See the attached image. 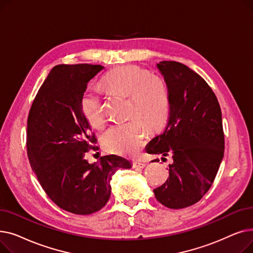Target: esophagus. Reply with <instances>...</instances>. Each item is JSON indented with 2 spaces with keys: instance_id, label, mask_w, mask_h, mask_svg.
<instances>
[{
  "instance_id": "1",
  "label": "esophagus",
  "mask_w": 253,
  "mask_h": 253,
  "mask_svg": "<svg viewBox=\"0 0 253 253\" xmlns=\"http://www.w3.org/2000/svg\"><path fill=\"white\" fill-rule=\"evenodd\" d=\"M145 163H143V162H139V161H135V162H133V168H144L145 167Z\"/></svg>"
}]
</instances>
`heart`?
Instances as JSON below:
<instances>
[{"mask_svg":"<svg viewBox=\"0 0 253 253\" xmlns=\"http://www.w3.org/2000/svg\"><path fill=\"white\" fill-rule=\"evenodd\" d=\"M101 87L110 93L130 97L129 122L113 125L102 136L106 150L125 156H135L147 138V128L155 131L165 123L169 111V93L160 77L135 65L119 66L106 73ZM81 110L94 128H102L105 115L102 98L97 91H86L81 98Z\"/></svg>","mask_w":253,"mask_h":253,"instance_id":"heart-1","label":"heart"}]
</instances>
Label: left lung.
I'll use <instances>...</instances> for the list:
<instances>
[{
    "label": "left lung",
    "instance_id": "1",
    "mask_svg": "<svg viewBox=\"0 0 253 253\" xmlns=\"http://www.w3.org/2000/svg\"><path fill=\"white\" fill-rule=\"evenodd\" d=\"M157 68L168 88L169 117L147 153L171 155L173 162L154 194L164 206L181 209L200 201L217 174L224 151L221 111L205 80L187 65L164 60Z\"/></svg>",
    "mask_w": 253,
    "mask_h": 253
}]
</instances>
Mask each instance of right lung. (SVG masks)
Returning <instances> with one entry per match:
<instances>
[{
    "label": "right lung",
    "instance_id": "right-lung-1",
    "mask_svg": "<svg viewBox=\"0 0 253 253\" xmlns=\"http://www.w3.org/2000/svg\"><path fill=\"white\" fill-rule=\"evenodd\" d=\"M98 64L54 66L39 89L28 119L26 148L33 171L47 196L61 209L87 215L108 203L111 180L128 159L108 155L90 164L85 155L96 143L81 110L88 82Z\"/></svg>",
    "mask_w": 253,
    "mask_h": 253
}]
</instances>
